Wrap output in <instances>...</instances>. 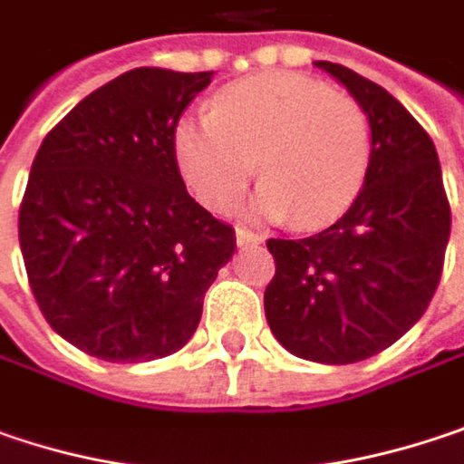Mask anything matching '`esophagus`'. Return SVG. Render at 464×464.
<instances>
[{
  "label": "esophagus",
  "mask_w": 464,
  "mask_h": 464,
  "mask_svg": "<svg viewBox=\"0 0 464 464\" xmlns=\"http://www.w3.org/2000/svg\"><path fill=\"white\" fill-rule=\"evenodd\" d=\"M235 237H237V246H240V248H243V246H258V243H264V235L250 232L246 227H237V229H235Z\"/></svg>",
  "instance_id": "1"
}]
</instances>
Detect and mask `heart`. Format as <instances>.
<instances>
[{
    "label": "heart",
    "mask_w": 464,
    "mask_h": 464,
    "mask_svg": "<svg viewBox=\"0 0 464 464\" xmlns=\"http://www.w3.org/2000/svg\"><path fill=\"white\" fill-rule=\"evenodd\" d=\"M184 184L214 214L232 211L261 171L253 203L266 218L324 227L359 198L372 163L364 105L301 73H264L224 86L211 113L174 129Z\"/></svg>",
    "instance_id": "b5f03b06"
}]
</instances>
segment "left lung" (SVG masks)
Returning <instances> with one entry per match:
<instances>
[{
    "mask_svg": "<svg viewBox=\"0 0 464 464\" xmlns=\"http://www.w3.org/2000/svg\"><path fill=\"white\" fill-rule=\"evenodd\" d=\"M372 123L367 182L346 214L298 240H266L264 312L290 353L353 364L393 346L425 314L447 256L451 211L436 145L414 116L346 65L319 60Z\"/></svg>",
    "mask_w": 464,
    "mask_h": 464,
    "instance_id": "1",
    "label": "left lung"
}]
</instances>
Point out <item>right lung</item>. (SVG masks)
<instances>
[{"label": "right lung", "mask_w": 464, "mask_h": 464, "mask_svg": "<svg viewBox=\"0 0 464 464\" xmlns=\"http://www.w3.org/2000/svg\"><path fill=\"white\" fill-rule=\"evenodd\" d=\"M214 71L134 68L63 118L17 214L31 293L50 327L105 362H152L192 338L235 229L184 187L174 129Z\"/></svg>", "instance_id": "right-lung-1"}]
</instances>
